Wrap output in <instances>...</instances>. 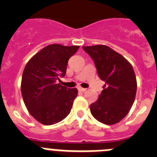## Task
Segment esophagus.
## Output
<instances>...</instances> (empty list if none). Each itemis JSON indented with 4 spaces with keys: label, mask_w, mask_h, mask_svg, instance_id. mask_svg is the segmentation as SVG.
I'll return each instance as SVG.
<instances>
[{
    "label": "esophagus",
    "mask_w": 157,
    "mask_h": 157,
    "mask_svg": "<svg viewBox=\"0 0 157 157\" xmlns=\"http://www.w3.org/2000/svg\"><path fill=\"white\" fill-rule=\"evenodd\" d=\"M78 91H80V92H85V91L86 90V89L82 88V87H78Z\"/></svg>",
    "instance_id": "1"
}]
</instances>
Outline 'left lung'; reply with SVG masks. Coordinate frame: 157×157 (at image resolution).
Returning a JSON list of instances; mask_svg holds the SVG:
<instances>
[{
  "instance_id": "1",
  "label": "left lung",
  "mask_w": 157,
  "mask_h": 157,
  "mask_svg": "<svg viewBox=\"0 0 157 157\" xmlns=\"http://www.w3.org/2000/svg\"><path fill=\"white\" fill-rule=\"evenodd\" d=\"M82 48L92 58L98 76L105 82L98 101L90 105L91 114L104 124L119 123L127 116L135 99L137 81L133 67L106 45Z\"/></svg>"
}]
</instances>
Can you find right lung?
Here are the masks:
<instances>
[{
  "label": "right lung",
  "instance_id": "obj_1",
  "mask_svg": "<svg viewBox=\"0 0 157 157\" xmlns=\"http://www.w3.org/2000/svg\"><path fill=\"white\" fill-rule=\"evenodd\" d=\"M79 46L47 45L25 66L21 92L30 114L44 125L62 121L70 113L78 90L63 86L58 81L66 75L68 59Z\"/></svg>",
  "mask_w": 157,
  "mask_h": 157
}]
</instances>
